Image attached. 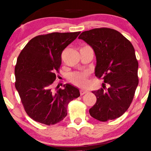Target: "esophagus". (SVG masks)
Wrapping results in <instances>:
<instances>
[{"mask_svg":"<svg viewBox=\"0 0 151 151\" xmlns=\"http://www.w3.org/2000/svg\"><path fill=\"white\" fill-rule=\"evenodd\" d=\"M86 93H87V91H86V90H83V89L80 90V95H81V96Z\"/></svg>","mask_w":151,"mask_h":151,"instance_id":"1","label":"esophagus"}]
</instances>
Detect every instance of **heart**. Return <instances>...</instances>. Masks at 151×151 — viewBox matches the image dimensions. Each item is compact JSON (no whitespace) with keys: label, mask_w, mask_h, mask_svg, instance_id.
I'll return each instance as SVG.
<instances>
[{"label":"heart","mask_w":151,"mask_h":151,"mask_svg":"<svg viewBox=\"0 0 151 151\" xmlns=\"http://www.w3.org/2000/svg\"><path fill=\"white\" fill-rule=\"evenodd\" d=\"M69 80L75 86L85 87L88 85V74L85 72H73L69 76Z\"/></svg>","instance_id":"obj_1"}]
</instances>
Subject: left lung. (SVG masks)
Wrapping results in <instances>:
<instances>
[{
	"label": "left lung",
	"mask_w": 151,
	"mask_h": 151,
	"mask_svg": "<svg viewBox=\"0 0 151 151\" xmlns=\"http://www.w3.org/2000/svg\"><path fill=\"white\" fill-rule=\"evenodd\" d=\"M82 39L96 55V76L104 80L103 88L93 91L96 104L91 116L101 122L118 118L129 108L139 83L138 62L131 42L117 31L102 27L83 32ZM106 83L109 84L106 89Z\"/></svg>",
	"instance_id": "obj_1"
}]
</instances>
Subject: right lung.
<instances>
[{"label": "right lung", "instance_id": "add662e5", "mask_svg": "<svg viewBox=\"0 0 151 151\" xmlns=\"http://www.w3.org/2000/svg\"><path fill=\"white\" fill-rule=\"evenodd\" d=\"M80 34L39 35L29 41L18 55L15 86L27 114L37 122L46 125L60 122L67 116L69 103L80 96L79 90L69 84L56 92L52 88L56 73H59L62 53Z\"/></svg>", "mask_w": 151, "mask_h": 151}]
</instances>
